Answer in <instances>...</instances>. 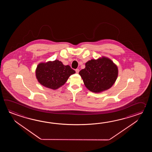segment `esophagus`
<instances>
[{
  "instance_id": "34e87169",
  "label": "esophagus",
  "mask_w": 152,
  "mask_h": 152,
  "mask_svg": "<svg viewBox=\"0 0 152 152\" xmlns=\"http://www.w3.org/2000/svg\"><path fill=\"white\" fill-rule=\"evenodd\" d=\"M75 72H76L77 73H78L79 72V69H75Z\"/></svg>"
}]
</instances>
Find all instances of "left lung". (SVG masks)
Instances as JSON below:
<instances>
[{"instance_id":"left-lung-1","label":"left lung","mask_w":152,"mask_h":152,"mask_svg":"<svg viewBox=\"0 0 152 152\" xmlns=\"http://www.w3.org/2000/svg\"><path fill=\"white\" fill-rule=\"evenodd\" d=\"M118 73L116 65L104 56L89 60L85 64V68L79 73L86 87L94 93H99L112 87Z\"/></svg>"}]
</instances>
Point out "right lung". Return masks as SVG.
Masks as SVG:
<instances>
[{"mask_svg":"<svg viewBox=\"0 0 152 152\" xmlns=\"http://www.w3.org/2000/svg\"><path fill=\"white\" fill-rule=\"evenodd\" d=\"M75 73L69 65L65 66L58 60L41 62L36 69V77L39 83L53 90L61 87L68 77Z\"/></svg>","mask_w":152,"mask_h":152,"instance_id":"1","label":"right lung"}]
</instances>
